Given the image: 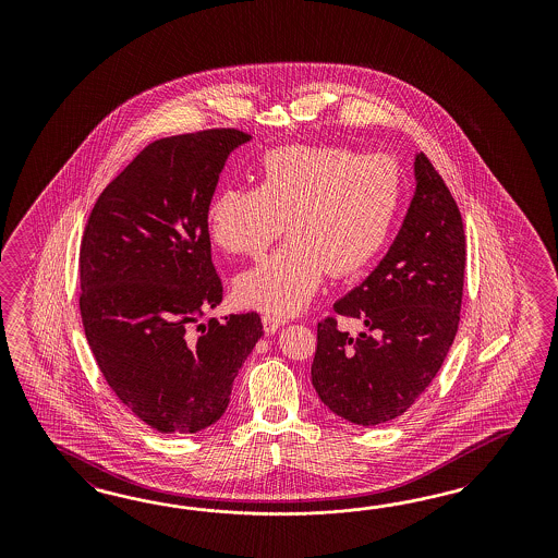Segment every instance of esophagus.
<instances>
[{
    "mask_svg": "<svg viewBox=\"0 0 558 558\" xmlns=\"http://www.w3.org/2000/svg\"><path fill=\"white\" fill-rule=\"evenodd\" d=\"M284 319H280V317H274V315H264L262 317V325H264V331L271 336V333H276L282 325H284Z\"/></svg>",
    "mask_w": 558,
    "mask_h": 558,
    "instance_id": "34e87169",
    "label": "esophagus"
}]
</instances>
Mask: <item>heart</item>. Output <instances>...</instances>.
Listing matches in <instances>:
<instances>
[{"label": "heart", "instance_id": "heart-1", "mask_svg": "<svg viewBox=\"0 0 558 558\" xmlns=\"http://www.w3.org/2000/svg\"><path fill=\"white\" fill-rule=\"evenodd\" d=\"M403 175L385 153L288 145L262 157L257 187L225 186L206 206L208 235L222 252L262 255L287 243L235 282L239 303L274 317L304 311L327 271L364 270L389 239Z\"/></svg>", "mask_w": 558, "mask_h": 558}]
</instances>
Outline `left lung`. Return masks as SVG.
<instances>
[{
	"mask_svg": "<svg viewBox=\"0 0 558 558\" xmlns=\"http://www.w3.org/2000/svg\"><path fill=\"white\" fill-rule=\"evenodd\" d=\"M415 192L389 252L333 304L371 333L352 338L327 317L311 366L319 399L341 420L378 425L403 415L429 387L457 338L464 284V229L450 190L423 153Z\"/></svg>",
	"mask_w": 558,
	"mask_h": 558,
	"instance_id": "1",
	"label": "left lung"
}]
</instances>
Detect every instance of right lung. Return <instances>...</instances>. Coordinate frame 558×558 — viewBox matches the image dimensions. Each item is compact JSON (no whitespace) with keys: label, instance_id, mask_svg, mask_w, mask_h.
<instances>
[{"label":"right lung","instance_id":"add662e5","mask_svg":"<svg viewBox=\"0 0 558 558\" xmlns=\"http://www.w3.org/2000/svg\"><path fill=\"white\" fill-rule=\"evenodd\" d=\"M250 138L219 129L155 141L104 187L85 225V338L110 389L161 434L219 422L236 372L264 336L257 313L192 331L222 301L206 206L227 157Z\"/></svg>","mask_w":558,"mask_h":558}]
</instances>
